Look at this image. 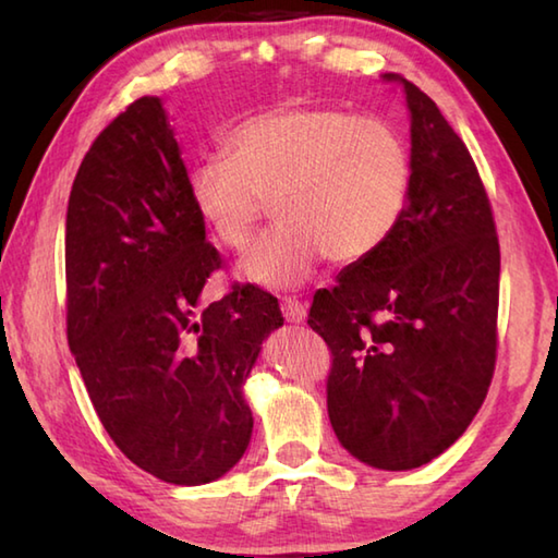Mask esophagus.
I'll return each mask as SVG.
<instances>
[{
	"instance_id": "34e87169",
	"label": "esophagus",
	"mask_w": 558,
	"mask_h": 558,
	"mask_svg": "<svg viewBox=\"0 0 558 558\" xmlns=\"http://www.w3.org/2000/svg\"><path fill=\"white\" fill-rule=\"evenodd\" d=\"M282 316H286L288 324H302L306 318V306L300 300L286 298L282 300Z\"/></svg>"
}]
</instances>
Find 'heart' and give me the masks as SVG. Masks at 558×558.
<instances>
[{"instance_id":"obj_1","label":"heart","mask_w":558,"mask_h":558,"mask_svg":"<svg viewBox=\"0 0 558 558\" xmlns=\"http://www.w3.org/2000/svg\"><path fill=\"white\" fill-rule=\"evenodd\" d=\"M225 153L192 165L186 194L228 252H244L272 198L280 222L236 268L252 286L298 288L324 256L338 266L360 264L388 242L408 210V141L378 117L282 105L236 124Z\"/></svg>"}]
</instances>
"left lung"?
I'll return each instance as SVG.
<instances>
[{
    "label": "left lung",
    "instance_id": "obj_1",
    "mask_svg": "<svg viewBox=\"0 0 558 558\" xmlns=\"http://www.w3.org/2000/svg\"><path fill=\"white\" fill-rule=\"evenodd\" d=\"M384 78L410 112L408 210L378 252L314 294L306 324L333 354L338 441L364 465L400 472L453 446L487 398L501 254L465 144L414 83Z\"/></svg>",
    "mask_w": 558,
    "mask_h": 558
}]
</instances>
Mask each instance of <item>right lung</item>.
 I'll use <instances>...</instances> for the list:
<instances>
[{"instance_id":"obj_1","label":"right lung","mask_w":558,"mask_h":558,"mask_svg":"<svg viewBox=\"0 0 558 558\" xmlns=\"http://www.w3.org/2000/svg\"><path fill=\"white\" fill-rule=\"evenodd\" d=\"M218 266L168 110L141 98L93 141L71 186L66 336L117 448L180 487L218 480L244 456V384L282 326L278 300L252 286L201 310Z\"/></svg>"}]
</instances>
